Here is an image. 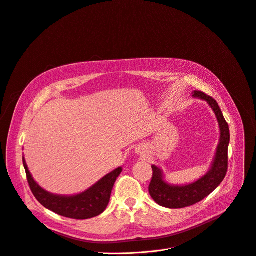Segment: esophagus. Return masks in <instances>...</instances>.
Returning a JSON list of instances; mask_svg holds the SVG:
<instances>
[{
    "label": "esophagus",
    "instance_id": "34e87169",
    "mask_svg": "<svg viewBox=\"0 0 256 256\" xmlns=\"http://www.w3.org/2000/svg\"><path fill=\"white\" fill-rule=\"evenodd\" d=\"M140 154H141V152H140Z\"/></svg>",
    "mask_w": 256,
    "mask_h": 256
}]
</instances>
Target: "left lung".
Returning a JSON list of instances; mask_svg holds the SVG:
<instances>
[{
	"label": "left lung",
	"instance_id": "obj_1",
	"mask_svg": "<svg viewBox=\"0 0 256 256\" xmlns=\"http://www.w3.org/2000/svg\"><path fill=\"white\" fill-rule=\"evenodd\" d=\"M194 98L206 102L212 108L220 126V140L216 154L209 170L196 181L184 184L174 185L165 180L163 170L156 165H152V178L148 192L154 201L165 208H184L202 201L208 196L224 180L228 170V146L230 142L229 126L223 113L212 97L207 96L201 91H194Z\"/></svg>",
	"mask_w": 256,
	"mask_h": 256
}]
</instances>
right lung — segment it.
I'll return each mask as SVG.
<instances>
[{
    "mask_svg": "<svg viewBox=\"0 0 256 256\" xmlns=\"http://www.w3.org/2000/svg\"><path fill=\"white\" fill-rule=\"evenodd\" d=\"M23 164L30 190L38 201L55 214L75 220L91 218L104 212L110 202L116 179L122 172V168H118L106 174L86 190L73 196H62L51 194L42 188L33 179L24 157Z\"/></svg>",
    "mask_w": 256,
    "mask_h": 256,
    "instance_id": "1",
    "label": "right lung"
}]
</instances>
